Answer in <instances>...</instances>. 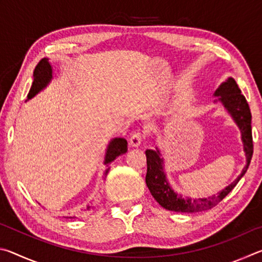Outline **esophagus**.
<instances>
[{
    "label": "esophagus",
    "mask_w": 262,
    "mask_h": 262,
    "mask_svg": "<svg viewBox=\"0 0 262 262\" xmlns=\"http://www.w3.org/2000/svg\"><path fill=\"white\" fill-rule=\"evenodd\" d=\"M143 142V135L141 133H134L129 139V145L133 148H139Z\"/></svg>",
    "instance_id": "1"
}]
</instances>
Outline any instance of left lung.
Masks as SVG:
<instances>
[{"label": "left lung", "mask_w": 262, "mask_h": 262, "mask_svg": "<svg viewBox=\"0 0 262 262\" xmlns=\"http://www.w3.org/2000/svg\"><path fill=\"white\" fill-rule=\"evenodd\" d=\"M214 97H217V99L214 100L215 103L220 101L223 105V107L230 114V117L232 118V120L242 133V142L244 152L246 156V165L244 166L242 173L237 177L236 180L220 190L216 195L202 199L185 198L181 194L177 193L168 183L161 150L157 147L155 150L148 149L145 151V156H147L145 183H147L148 188L155 200L167 210L178 212H199L211 209L231 192L234 186L238 184V181L246 173L248 165H250L252 155H253V140H252L251 127L252 115L246 98L242 95L241 89L238 88L236 81L232 77H229L227 81L222 83L216 89Z\"/></svg>", "instance_id": "1"}]
</instances>
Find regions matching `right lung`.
<instances>
[{
    "mask_svg": "<svg viewBox=\"0 0 262 262\" xmlns=\"http://www.w3.org/2000/svg\"><path fill=\"white\" fill-rule=\"evenodd\" d=\"M52 79H53L52 64L50 63V61H48L47 57H43L34 69L33 82L28 95V100L33 98L34 96H37L39 92L42 91L43 89L51 83ZM127 150H128L127 141L123 139V137H115V139H112L110 141V143L107 144V148H106V152L104 157V165H106L104 176L107 174L110 164L112 163L115 158L120 156V155L126 154ZM69 219H73V217H69Z\"/></svg>",
    "mask_w": 262,
    "mask_h": 262,
    "instance_id": "1",
    "label": "right lung"
}]
</instances>
